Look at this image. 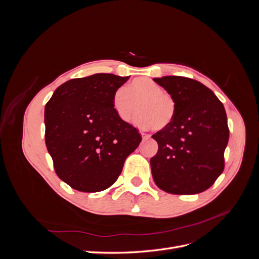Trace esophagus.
Segmentation results:
<instances>
[{
	"mask_svg": "<svg viewBox=\"0 0 259 259\" xmlns=\"http://www.w3.org/2000/svg\"><path fill=\"white\" fill-rule=\"evenodd\" d=\"M142 137H143L144 140H146V139L150 138V135H149V134H145V133H142Z\"/></svg>",
	"mask_w": 259,
	"mask_h": 259,
	"instance_id": "1",
	"label": "esophagus"
}]
</instances>
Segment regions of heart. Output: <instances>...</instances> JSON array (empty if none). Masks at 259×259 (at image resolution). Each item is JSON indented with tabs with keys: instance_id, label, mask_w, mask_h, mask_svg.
I'll list each match as a JSON object with an SVG mask.
<instances>
[{
	"instance_id": "heart-1",
	"label": "heart",
	"mask_w": 259,
	"mask_h": 259,
	"mask_svg": "<svg viewBox=\"0 0 259 259\" xmlns=\"http://www.w3.org/2000/svg\"><path fill=\"white\" fill-rule=\"evenodd\" d=\"M134 124L142 128L162 130L169 126L176 114L175 99L148 77H137L127 89H117L112 97L113 110L123 122H130L136 108Z\"/></svg>"
}]
</instances>
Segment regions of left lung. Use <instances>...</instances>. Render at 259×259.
I'll use <instances>...</instances> for the list:
<instances>
[{"label":"left lung","mask_w":259,"mask_h":259,"mask_svg":"<svg viewBox=\"0 0 259 259\" xmlns=\"http://www.w3.org/2000/svg\"><path fill=\"white\" fill-rule=\"evenodd\" d=\"M153 81L176 103L173 122L152 135L159 146L150 160L154 183L168 193H200L224 170L229 139L224 105L199 81L175 75Z\"/></svg>","instance_id":"1"}]
</instances>
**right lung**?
I'll list each match as a JSON object with an SVG mask.
<instances>
[{
  "mask_svg": "<svg viewBox=\"0 0 259 259\" xmlns=\"http://www.w3.org/2000/svg\"><path fill=\"white\" fill-rule=\"evenodd\" d=\"M128 76L96 73L61 84L45 106V144L57 176L73 189L110 187L142 142L113 110L114 92Z\"/></svg>",
  "mask_w": 259,
  "mask_h": 259,
  "instance_id": "1",
  "label": "right lung"
}]
</instances>
